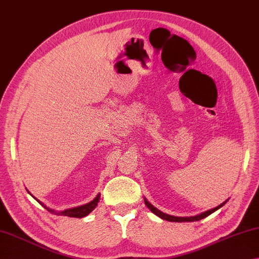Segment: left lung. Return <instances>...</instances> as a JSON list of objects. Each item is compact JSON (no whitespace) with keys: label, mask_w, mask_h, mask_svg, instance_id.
Instances as JSON below:
<instances>
[{"label":"left lung","mask_w":259,"mask_h":259,"mask_svg":"<svg viewBox=\"0 0 259 259\" xmlns=\"http://www.w3.org/2000/svg\"><path fill=\"white\" fill-rule=\"evenodd\" d=\"M143 199H145V204L147 205V207H148L150 210H152V212L155 214V215L160 217L161 219H163V220L171 221V222H192V221H199V220H201V219H204V218H206V217H208L209 214L214 213V212H215V210H218L219 208H221L222 206H224V205L226 204V202H227V200H226L225 202H222L221 205L217 206V207H214V208H212V209L206 210V212H204V213L198 214V215H196V217H185V218H183V217H174V215H169V214L163 213V212H161L160 209H157L156 207H154V206H153L152 204H150V202H149L148 200H147L146 198H143Z\"/></svg>","instance_id":"1"}]
</instances>
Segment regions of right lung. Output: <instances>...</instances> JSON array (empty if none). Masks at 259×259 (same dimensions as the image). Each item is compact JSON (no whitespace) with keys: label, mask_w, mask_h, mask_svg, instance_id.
<instances>
[{"label":"right lung","mask_w":259,"mask_h":259,"mask_svg":"<svg viewBox=\"0 0 259 259\" xmlns=\"http://www.w3.org/2000/svg\"><path fill=\"white\" fill-rule=\"evenodd\" d=\"M31 196H32V194H31ZM34 199L42 206L44 208H46L47 210H49V212L53 213V214H59V215H65V217H70V218H83V217L88 215V214H90L95 208H96V206L99 202V199H101V193H98L97 196L93 199V200L88 202V204H84L82 206H77V207H74V208H68V209L61 210V212H57V210L47 207L45 204H42V202L40 200H38L37 198H34Z\"/></svg>","instance_id":"right-lung-1"}]
</instances>
